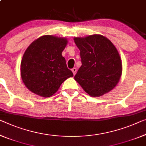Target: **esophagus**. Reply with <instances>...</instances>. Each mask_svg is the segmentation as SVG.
Wrapping results in <instances>:
<instances>
[{
    "label": "esophagus",
    "instance_id": "1",
    "mask_svg": "<svg viewBox=\"0 0 146 146\" xmlns=\"http://www.w3.org/2000/svg\"><path fill=\"white\" fill-rule=\"evenodd\" d=\"M72 71L73 74L75 75L76 74V72H77V68H73L72 69Z\"/></svg>",
    "mask_w": 146,
    "mask_h": 146
}]
</instances>
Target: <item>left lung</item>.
<instances>
[{"label":"left lung","mask_w":146,"mask_h":146,"mask_svg":"<svg viewBox=\"0 0 146 146\" xmlns=\"http://www.w3.org/2000/svg\"><path fill=\"white\" fill-rule=\"evenodd\" d=\"M80 51L82 66L74 79L93 97L109 93L117 86L122 74V61L115 46L100 35L75 37Z\"/></svg>","instance_id":"left-lung-1"}]
</instances>
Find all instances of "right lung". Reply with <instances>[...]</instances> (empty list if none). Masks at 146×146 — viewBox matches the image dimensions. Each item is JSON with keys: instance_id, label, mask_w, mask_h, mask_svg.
<instances>
[{"instance_id": "obj_1", "label": "right lung", "mask_w": 146, "mask_h": 146, "mask_svg": "<svg viewBox=\"0 0 146 146\" xmlns=\"http://www.w3.org/2000/svg\"><path fill=\"white\" fill-rule=\"evenodd\" d=\"M66 38L42 36L31 43L21 62V77L29 91L42 97H50L73 73L67 68L62 51Z\"/></svg>"}]
</instances>
